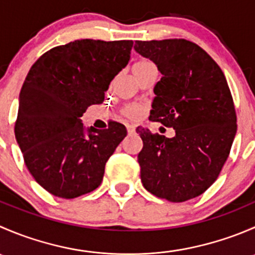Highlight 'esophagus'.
<instances>
[{
  "label": "esophagus",
  "instance_id": "esophagus-1",
  "mask_svg": "<svg viewBox=\"0 0 255 255\" xmlns=\"http://www.w3.org/2000/svg\"><path fill=\"white\" fill-rule=\"evenodd\" d=\"M134 130H135L134 126H132V125H128V126H127V132H128V134H133V133H134Z\"/></svg>",
  "mask_w": 255,
  "mask_h": 255
}]
</instances>
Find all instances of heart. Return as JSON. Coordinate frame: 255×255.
I'll list each match as a JSON object with an SVG mask.
<instances>
[{
	"label": "heart",
	"instance_id": "heart-1",
	"mask_svg": "<svg viewBox=\"0 0 255 255\" xmlns=\"http://www.w3.org/2000/svg\"><path fill=\"white\" fill-rule=\"evenodd\" d=\"M148 65H153V64L148 60H139L132 66V70H134V69L144 68V66H148ZM139 112L140 110L138 109V107H127V109H125V111H123V113H125L126 116H128V117H135V116L139 115Z\"/></svg>",
	"mask_w": 255,
	"mask_h": 255
}]
</instances>
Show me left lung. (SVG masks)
Segmentation results:
<instances>
[{
	"label": "left lung",
	"mask_w": 255,
	"mask_h": 255,
	"mask_svg": "<svg viewBox=\"0 0 255 255\" xmlns=\"http://www.w3.org/2000/svg\"><path fill=\"white\" fill-rule=\"evenodd\" d=\"M134 50L160 71L149 120L175 129L173 138L138 127L143 186L154 196L184 202L204 194L225 165L237 117L220 66L185 39L137 40Z\"/></svg>",
	"instance_id": "obj_1"
}]
</instances>
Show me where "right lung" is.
Masks as SVG:
<instances>
[{
  "label": "right lung",
  "mask_w": 255,
  "mask_h": 255,
  "mask_svg": "<svg viewBox=\"0 0 255 255\" xmlns=\"http://www.w3.org/2000/svg\"><path fill=\"white\" fill-rule=\"evenodd\" d=\"M132 47V40H75L50 49L30 68L14 134L29 173L54 196L75 199L97 189L106 161L127 135L121 123L86 128L81 117L90 105L104 102Z\"/></svg>",
  "instance_id": "1"
}]
</instances>
